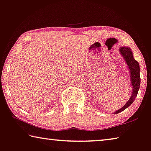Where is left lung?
Wrapping results in <instances>:
<instances>
[{
	"label": "left lung",
	"mask_w": 151,
	"mask_h": 151,
	"mask_svg": "<svg viewBox=\"0 0 151 151\" xmlns=\"http://www.w3.org/2000/svg\"><path fill=\"white\" fill-rule=\"evenodd\" d=\"M119 53L123 56V59L125 60L126 64L128 67L130 76V83L132 87V95L126 104L121 108V109L117 110V111L113 112V114H118L119 112L124 111L131 105L136 99L137 94L139 91V88L140 86V68L139 63L134 59L133 53L131 49L129 47H121L119 49Z\"/></svg>",
	"instance_id": "8db88e82"
}]
</instances>
